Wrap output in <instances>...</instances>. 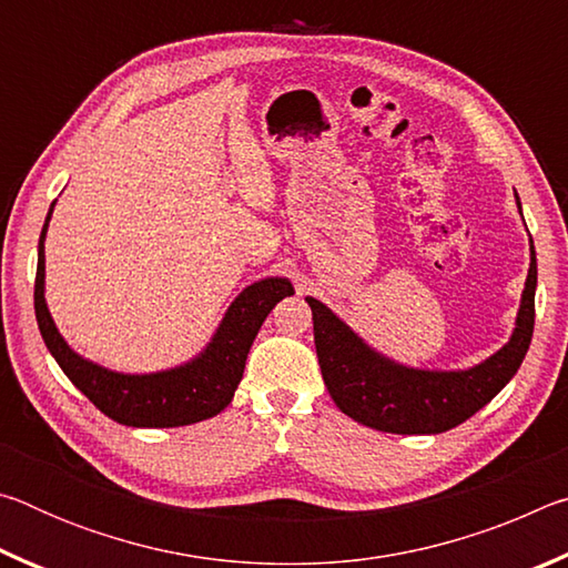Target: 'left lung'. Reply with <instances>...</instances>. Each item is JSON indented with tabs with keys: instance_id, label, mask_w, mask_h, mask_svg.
<instances>
[{
	"instance_id": "8db88e82",
	"label": "left lung",
	"mask_w": 568,
	"mask_h": 568,
	"mask_svg": "<svg viewBox=\"0 0 568 568\" xmlns=\"http://www.w3.org/2000/svg\"><path fill=\"white\" fill-rule=\"evenodd\" d=\"M518 200V197H516ZM521 210V203H518ZM536 295V250L518 307L516 331L501 351L468 371H416L371 351L348 325L315 297H305L313 311L315 351L325 386L345 416L386 434H444L474 416L516 376L531 345Z\"/></svg>"
}]
</instances>
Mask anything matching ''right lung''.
Returning a JSON list of instances; mask_svg holds the SVG:
<instances>
[{"label":"right lung","instance_id":"obj_1","mask_svg":"<svg viewBox=\"0 0 568 568\" xmlns=\"http://www.w3.org/2000/svg\"><path fill=\"white\" fill-rule=\"evenodd\" d=\"M54 207V205H52ZM44 220L40 235V257H37L34 281V313L47 348L70 378L104 416L134 428H175L217 416L233 400L240 378L245 371L257 331L267 313L285 295H293V285L285 277H265L253 283L235 297L213 343L195 361L180 368L150 373V376H124L100 368L77 355L64 343L44 303V235L52 217Z\"/></svg>","mask_w":568,"mask_h":568}]
</instances>
